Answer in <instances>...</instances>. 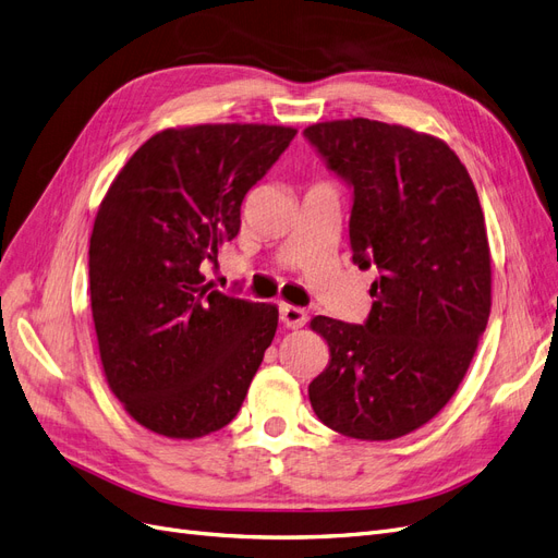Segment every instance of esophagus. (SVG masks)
I'll return each mask as SVG.
<instances>
[{"label": "esophagus", "mask_w": 558, "mask_h": 558, "mask_svg": "<svg viewBox=\"0 0 558 558\" xmlns=\"http://www.w3.org/2000/svg\"><path fill=\"white\" fill-rule=\"evenodd\" d=\"M279 318H281V324L286 326V328H302L307 324V312L302 310V307H295V305H279Z\"/></svg>", "instance_id": "1"}]
</instances>
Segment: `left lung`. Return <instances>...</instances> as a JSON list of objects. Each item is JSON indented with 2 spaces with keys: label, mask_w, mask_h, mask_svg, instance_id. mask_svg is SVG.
Returning <instances> with one entry per match:
<instances>
[{
  "label": "left lung",
  "mask_w": 558,
  "mask_h": 558,
  "mask_svg": "<svg viewBox=\"0 0 558 558\" xmlns=\"http://www.w3.org/2000/svg\"><path fill=\"white\" fill-rule=\"evenodd\" d=\"M305 140L351 189V260L377 267L363 324L316 316L330 363L312 384L316 416L359 440H396L456 393L492 312L480 197L453 150L367 118L316 123Z\"/></svg>",
  "instance_id": "obj_1"
}]
</instances>
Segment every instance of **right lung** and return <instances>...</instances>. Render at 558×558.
<instances>
[{
	"label": "right lung",
	"mask_w": 558,
	"mask_h": 558,
	"mask_svg": "<svg viewBox=\"0 0 558 558\" xmlns=\"http://www.w3.org/2000/svg\"><path fill=\"white\" fill-rule=\"evenodd\" d=\"M293 137L238 123L158 132L99 205L88 251L99 356L144 428L193 440L238 416L279 312L214 291L199 265L238 238L244 195Z\"/></svg>",
	"instance_id": "obj_1"
}]
</instances>
